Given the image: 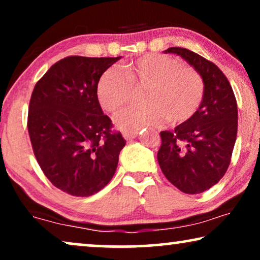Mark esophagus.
<instances>
[{
  "label": "esophagus",
  "instance_id": "esophagus-1",
  "mask_svg": "<svg viewBox=\"0 0 260 260\" xmlns=\"http://www.w3.org/2000/svg\"><path fill=\"white\" fill-rule=\"evenodd\" d=\"M123 136L125 140H133L138 136V131H130V133H124Z\"/></svg>",
  "mask_w": 260,
  "mask_h": 260
}]
</instances>
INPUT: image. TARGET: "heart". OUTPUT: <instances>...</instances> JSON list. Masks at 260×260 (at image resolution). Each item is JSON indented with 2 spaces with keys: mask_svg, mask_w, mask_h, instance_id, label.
Here are the masks:
<instances>
[{
  "mask_svg": "<svg viewBox=\"0 0 260 260\" xmlns=\"http://www.w3.org/2000/svg\"><path fill=\"white\" fill-rule=\"evenodd\" d=\"M124 74L106 70L97 84V98L105 111L116 113L133 98L134 88L147 87L144 106L130 108L116 117L124 131L159 126L168 119L172 125L190 122L200 109L205 84L200 74L183 66L179 59L163 54H148L123 67Z\"/></svg>",
  "mask_w": 260,
  "mask_h": 260,
  "instance_id": "1",
  "label": "heart"
}]
</instances>
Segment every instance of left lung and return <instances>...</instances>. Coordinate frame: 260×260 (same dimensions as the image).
Masks as SVG:
<instances>
[{
    "label": "left lung",
    "mask_w": 260,
    "mask_h": 260,
    "mask_svg": "<svg viewBox=\"0 0 260 260\" xmlns=\"http://www.w3.org/2000/svg\"><path fill=\"white\" fill-rule=\"evenodd\" d=\"M200 74L205 95L190 122L162 131L157 161L162 173L186 194H199L222 179L238 131V108L229 79L215 63L187 48L170 47Z\"/></svg>",
    "instance_id": "1"
}]
</instances>
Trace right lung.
Masks as SVG:
<instances>
[{
  "label": "right lung",
  "instance_id": "1",
  "mask_svg": "<svg viewBox=\"0 0 260 260\" xmlns=\"http://www.w3.org/2000/svg\"><path fill=\"white\" fill-rule=\"evenodd\" d=\"M117 58L71 55L35 84L28 134L35 158L52 184L73 197H91L116 172L124 145L97 98L102 74Z\"/></svg>",
  "mask_w": 260,
  "mask_h": 260
}]
</instances>
